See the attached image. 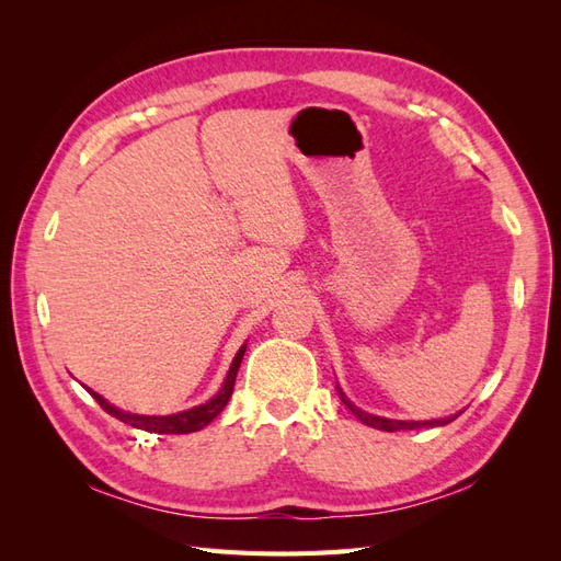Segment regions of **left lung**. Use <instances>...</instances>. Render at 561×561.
<instances>
[{"instance_id":"obj_1","label":"left lung","mask_w":561,"mask_h":561,"mask_svg":"<svg viewBox=\"0 0 561 561\" xmlns=\"http://www.w3.org/2000/svg\"><path fill=\"white\" fill-rule=\"evenodd\" d=\"M336 393L339 398H342V402L348 407V410L355 414V419H360L365 426H371V428H379V431H386V433H396V431H416V428H435V426H447V423H451L458 414H451V416H445V419H428V421H398V419H386V416H375L369 414L365 410H360V407H355L348 396L342 390V386L336 383Z\"/></svg>"}]
</instances>
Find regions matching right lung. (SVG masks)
Segmentation results:
<instances>
[{"instance_id":"right-lung-1","label":"right lung","mask_w":561,"mask_h":561,"mask_svg":"<svg viewBox=\"0 0 561 561\" xmlns=\"http://www.w3.org/2000/svg\"><path fill=\"white\" fill-rule=\"evenodd\" d=\"M245 346L243 344L239 348V353L233 355L231 360V367L227 371V377L222 381V386H219L217 393L208 400L203 402L198 407H192V410H184V412H178V414H168V416H147V414H133V412H126V410H118V407L110 404L103 396H98L95 390L87 388L89 393L95 398V402L103 407V410L107 414H112L114 419L128 423V426L133 428H142L147 433H159V435H184V433H196L201 428H206L208 423L225 410L231 393H233V383H236V375H239V367H241V360L245 355Z\"/></svg>"}]
</instances>
